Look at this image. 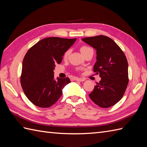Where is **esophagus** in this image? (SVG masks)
Wrapping results in <instances>:
<instances>
[{
  "label": "esophagus",
  "instance_id": "1",
  "mask_svg": "<svg viewBox=\"0 0 147 147\" xmlns=\"http://www.w3.org/2000/svg\"><path fill=\"white\" fill-rule=\"evenodd\" d=\"M75 80L77 81V82H84L85 81V78H76Z\"/></svg>",
  "mask_w": 147,
  "mask_h": 147
}]
</instances>
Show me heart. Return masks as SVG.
<instances>
[{"mask_svg":"<svg viewBox=\"0 0 147 147\" xmlns=\"http://www.w3.org/2000/svg\"><path fill=\"white\" fill-rule=\"evenodd\" d=\"M80 51H81V52H82V53L83 55H85V54H86L87 52H88L89 51H93V49L92 48L89 47H88V46L84 45V46H82V47L80 48ZM71 49H68L67 51H65V52L64 53V56H63V57H64V59H67L69 57V55L71 54Z\"/></svg>","mask_w":147,"mask_h":147,"instance_id":"obj_1","label":"heart"}]
</instances>
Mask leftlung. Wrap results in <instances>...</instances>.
<instances>
[{"instance_id": "1", "label": "left lung", "mask_w": 147, "mask_h": 147, "mask_svg": "<svg viewBox=\"0 0 147 147\" xmlns=\"http://www.w3.org/2000/svg\"><path fill=\"white\" fill-rule=\"evenodd\" d=\"M82 40L96 49V61L93 72L101 78L89 94L90 98L99 107H110L123 98L129 82L126 55L108 36L98 35Z\"/></svg>"}]
</instances>
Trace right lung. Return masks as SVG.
<instances>
[{
  "label": "right lung",
  "instance_id": "1",
  "mask_svg": "<svg viewBox=\"0 0 147 147\" xmlns=\"http://www.w3.org/2000/svg\"><path fill=\"white\" fill-rule=\"evenodd\" d=\"M76 38L49 37L31 47L23 61L21 85L24 94L34 105L51 107L61 97L64 87L71 81L68 77L54 80L56 64H61L65 51Z\"/></svg>",
  "mask_w": 147,
  "mask_h": 147
}]
</instances>
